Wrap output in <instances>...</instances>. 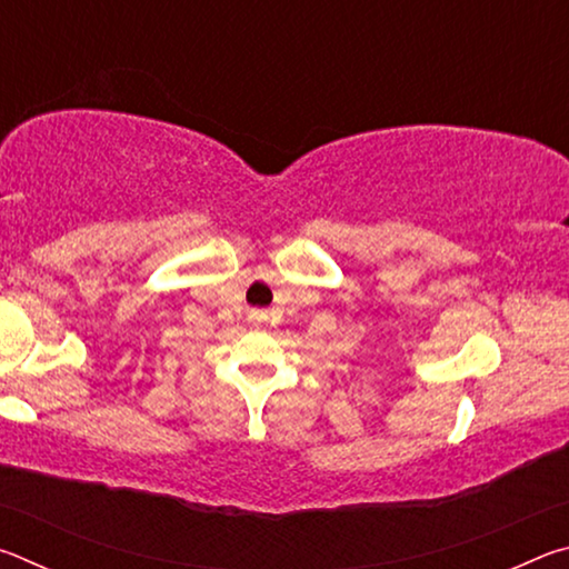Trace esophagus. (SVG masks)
Instances as JSON below:
<instances>
[{
  "label": "esophagus",
  "mask_w": 569,
  "mask_h": 569,
  "mask_svg": "<svg viewBox=\"0 0 569 569\" xmlns=\"http://www.w3.org/2000/svg\"><path fill=\"white\" fill-rule=\"evenodd\" d=\"M250 319H253V321H263L266 316H263V313H253V316H250Z\"/></svg>",
  "instance_id": "obj_1"
}]
</instances>
